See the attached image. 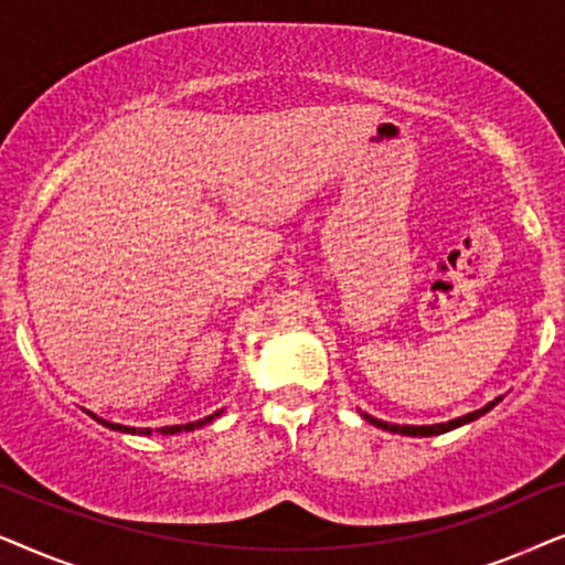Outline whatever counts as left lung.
Returning <instances> with one entry per match:
<instances>
[{
    "instance_id": "8db88e82",
    "label": "left lung",
    "mask_w": 565,
    "mask_h": 565,
    "mask_svg": "<svg viewBox=\"0 0 565 565\" xmlns=\"http://www.w3.org/2000/svg\"><path fill=\"white\" fill-rule=\"evenodd\" d=\"M499 401H501V398L491 401V404H486L483 408H478V412H470V414H466V416H460V419H452V422H447V424H429V427H412V424H388V422L373 419V416H367V414H365V419H367L370 424H375V427L385 429V431H396V435H406V437H431V435H445V431L458 429V427H462V424L478 419V416H483L486 412H489V408L497 406Z\"/></svg>"
}]
</instances>
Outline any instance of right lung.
Returning a JSON list of instances; mask_svg holds the SVG:
<instances>
[{"instance_id":"right-lung-1","label":"right lung","mask_w":565,"mask_h":565,"mask_svg":"<svg viewBox=\"0 0 565 565\" xmlns=\"http://www.w3.org/2000/svg\"><path fill=\"white\" fill-rule=\"evenodd\" d=\"M95 416V414H92ZM213 416H218V414H213ZM213 416H205V419H200V422H190V424H174V427H161L159 431L161 435H177V431H192V429H198V427H203V424H207V422H213ZM97 419V416H95ZM99 424H105V427H110V429H118V431H130V435H151L149 429H134V427H122V424H110V422H105V419H97Z\"/></svg>"}]
</instances>
